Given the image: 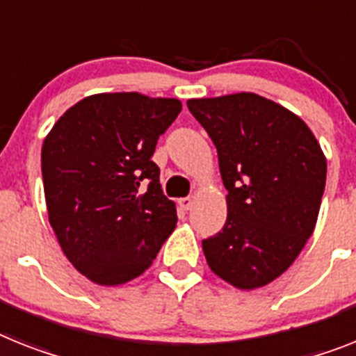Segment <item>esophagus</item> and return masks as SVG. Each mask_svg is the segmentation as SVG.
Instances as JSON below:
<instances>
[{"instance_id": "obj_1", "label": "esophagus", "mask_w": 356, "mask_h": 356, "mask_svg": "<svg viewBox=\"0 0 356 356\" xmlns=\"http://www.w3.org/2000/svg\"><path fill=\"white\" fill-rule=\"evenodd\" d=\"M192 204H193L192 197H183V199H179V206H181L184 211L190 210V208H192Z\"/></svg>"}]
</instances>
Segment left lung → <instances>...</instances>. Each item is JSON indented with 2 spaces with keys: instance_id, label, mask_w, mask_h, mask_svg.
Returning <instances> with one entry per match:
<instances>
[{
  "instance_id": "8db88e82",
  "label": "left lung",
  "mask_w": 356,
  "mask_h": 356,
  "mask_svg": "<svg viewBox=\"0 0 356 356\" xmlns=\"http://www.w3.org/2000/svg\"><path fill=\"white\" fill-rule=\"evenodd\" d=\"M211 137L228 217L202 241L215 275L238 289L270 284L312 237L325 186V157L306 122L262 95L190 99Z\"/></svg>"
}]
</instances>
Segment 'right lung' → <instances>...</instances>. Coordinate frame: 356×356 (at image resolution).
Wrapping results in <instances>:
<instances>
[{
	"label": "right lung",
	"mask_w": 356,
	"mask_h": 356,
	"mask_svg": "<svg viewBox=\"0 0 356 356\" xmlns=\"http://www.w3.org/2000/svg\"><path fill=\"white\" fill-rule=\"evenodd\" d=\"M181 108L179 99L137 92L90 95L44 139L49 220L63 253L92 282L136 279L172 235L177 211L152 155Z\"/></svg>",
	"instance_id": "obj_1"
}]
</instances>
